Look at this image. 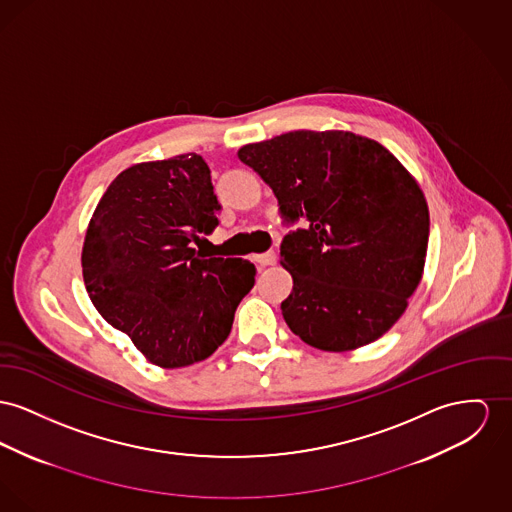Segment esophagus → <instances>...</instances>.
<instances>
[{"label": "esophagus", "mask_w": 512, "mask_h": 512, "mask_svg": "<svg viewBox=\"0 0 512 512\" xmlns=\"http://www.w3.org/2000/svg\"><path fill=\"white\" fill-rule=\"evenodd\" d=\"M254 260H256V264H260L262 268H266V266H273V264H275V254H273V252L258 254V256H254Z\"/></svg>", "instance_id": "34e87169"}]
</instances>
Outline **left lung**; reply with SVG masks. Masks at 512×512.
Returning a JSON list of instances; mask_svg holds the SVG:
<instances>
[{
  "mask_svg": "<svg viewBox=\"0 0 512 512\" xmlns=\"http://www.w3.org/2000/svg\"><path fill=\"white\" fill-rule=\"evenodd\" d=\"M287 223L281 242L293 291L281 312L295 336L351 351L384 336L408 308L429 242V207L406 167L375 139L297 130L239 149Z\"/></svg>",
  "mask_w": 512,
  "mask_h": 512,
  "instance_id": "obj_1",
  "label": "left lung"
}]
</instances>
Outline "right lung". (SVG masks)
Returning <instances> with one entry per match:
<instances>
[{"mask_svg":"<svg viewBox=\"0 0 512 512\" xmlns=\"http://www.w3.org/2000/svg\"><path fill=\"white\" fill-rule=\"evenodd\" d=\"M219 209L207 163L186 153L120 172L89 221L81 254L87 293L157 367L207 359L254 287L248 260L196 250L219 225Z\"/></svg>","mask_w":512,"mask_h":512,"instance_id":"1","label":"right lung"}]
</instances>
